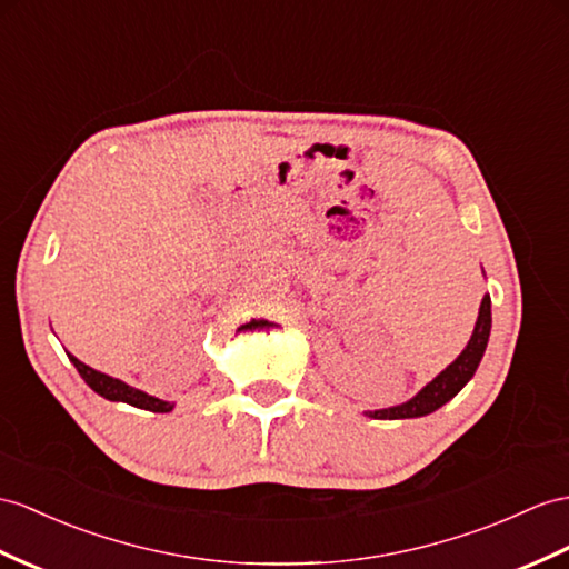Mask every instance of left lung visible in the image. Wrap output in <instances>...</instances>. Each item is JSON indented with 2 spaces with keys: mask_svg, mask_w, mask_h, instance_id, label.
<instances>
[{
  "mask_svg": "<svg viewBox=\"0 0 569 569\" xmlns=\"http://www.w3.org/2000/svg\"><path fill=\"white\" fill-rule=\"evenodd\" d=\"M490 326H492V313H490V295H485L480 301V311H478V321L473 328V336H470L466 350L453 359V362L429 381L425 389L406 400V403L393 406V408H383V410H369L367 415L373 420H406V418H422V415L435 412L445 403L459 393L463 386L473 379V373L480 365V359L485 355V348H488V338H490Z\"/></svg>",
  "mask_w": 569,
  "mask_h": 569,
  "instance_id": "obj_1",
  "label": "left lung"
}]
</instances>
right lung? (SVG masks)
Wrapping results in <instances>:
<instances>
[{
  "instance_id": "add662e5",
  "label": "right lung",
  "mask_w": 569,
  "mask_h": 569,
  "mask_svg": "<svg viewBox=\"0 0 569 569\" xmlns=\"http://www.w3.org/2000/svg\"><path fill=\"white\" fill-rule=\"evenodd\" d=\"M67 357H69V362H72L77 367V371L81 373V379L89 383V389H93L99 396H103L108 400H116V403H128V406L151 410V412H169V410H173V403H169V400H161V398L149 396V393H144L140 389H132V386H128L124 381L108 377V373L96 371L89 365L79 362L74 355L67 352Z\"/></svg>"
}]
</instances>
